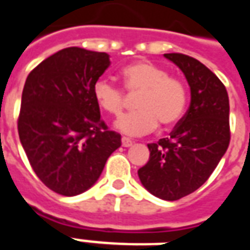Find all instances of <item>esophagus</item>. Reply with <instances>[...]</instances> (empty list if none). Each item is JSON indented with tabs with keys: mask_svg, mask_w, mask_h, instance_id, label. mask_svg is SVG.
<instances>
[{
	"mask_svg": "<svg viewBox=\"0 0 250 250\" xmlns=\"http://www.w3.org/2000/svg\"><path fill=\"white\" fill-rule=\"evenodd\" d=\"M122 146L123 147L132 146V141L128 139V138H125V136H123V138H122Z\"/></svg>",
	"mask_w": 250,
	"mask_h": 250,
	"instance_id": "1",
	"label": "esophagus"
}]
</instances>
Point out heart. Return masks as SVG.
I'll list each match as a JSON object with an SVG mask.
<instances>
[{
	"label": "heart",
	"instance_id": "heart-1",
	"mask_svg": "<svg viewBox=\"0 0 250 250\" xmlns=\"http://www.w3.org/2000/svg\"><path fill=\"white\" fill-rule=\"evenodd\" d=\"M120 77L125 91L130 95H139L136 108L139 111L123 115L116 120V130L125 135L139 136L157 128L177 125L184 116L188 104V89L177 77L168 76V72L150 62H136L125 66ZM93 100L99 108L109 115L122 114L125 105V91L105 79L93 83Z\"/></svg>",
	"mask_w": 250,
	"mask_h": 250
}]
</instances>
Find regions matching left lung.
I'll list each match as a JSON object with an SVG mask.
<instances>
[{"label":"left lung","instance_id":"8db88e82","mask_svg":"<svg viewBox=\"0 0 250 250\" xmlns=\"http://www.w3.org/2000/svg\"><path fill=\"white\" fill-rule=\"evenodd\" d=\"M184 72L190 105L168 138L147 145L148 162L138 170L142 185L158 198L177 201L208 181L230 142L229 98L208 66L182 53H165Z\"/></svg>","mask_w":250,"mask_h":250}]
</instances>
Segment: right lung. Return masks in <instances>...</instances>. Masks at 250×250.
Wrapping results in <instances>:
<instances>
[{
  "instance_id": "add662e5",
  "label": "right lung",
  "mask_w": 250,
  "mask_h": 250,
  "mask_svg": "<svg viewBox=\"0 0 250 250\" xmlns=\"http://www.w3.org/2000/svg\"><path fill=\"white\" fill-rule=\"evenodd\" d=\"M111 64L104 52L71 46L41 62L25 82L19 135L36 175L65 197L95 185L122 145L100 119L93 83Z\"/></svg>"
}]
</instances>
